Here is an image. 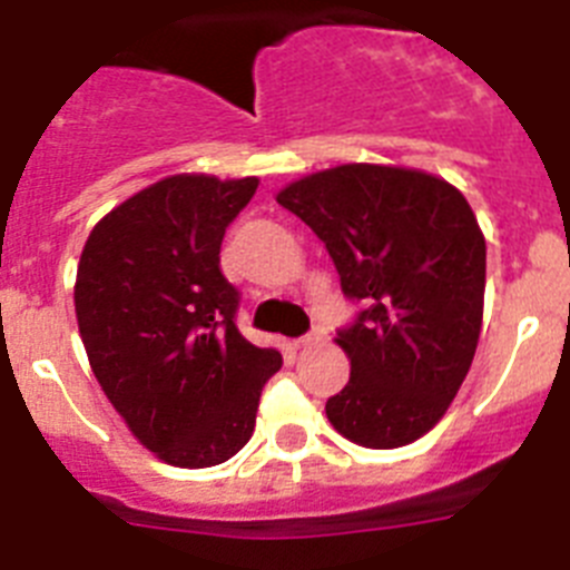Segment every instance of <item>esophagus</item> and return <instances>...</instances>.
<instances>
[{
  "label": "esophagus",
  "mask_w": 570,
  "mask_h": 570,
  "mask_svg": "<svg viewBox=\"0 0 570 570\" xmlns=\"http://www.w3.org/2000/svg\"><path fill=\"white\" fill-rule=\"evenodd\" d=\"M322 342H325V331L314 328L311 334H305L296 340V347H314V345H322Z\"/></svg>",
  "instance_id": "1"
}]
</instances>
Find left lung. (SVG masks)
Returning a JSON list of instances; mask_svg holds the SVG:
<instances>
[{"label":"left lung","instance_id":"left-lung-1","mask_svg":"<svg viewBox=\"0 0 570 570\" xmlns=\"http://www.w3.org/2000/svg\"><path fill=\"white\" fill-rule=\"evenodd\" d=\"M276 203L325 242L367 305L336 345L351 380L325 405L362 448L425 436L465 382L485 308V236L465 196L428 170L351 163L299 176Z\"/></svg>","mask_w":570,"mask_h":570}]
</instances>
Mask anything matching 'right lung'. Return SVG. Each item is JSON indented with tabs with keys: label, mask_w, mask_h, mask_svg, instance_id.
Returning a JSON list of instances; mask_svg holds the SVG:
<instances>
[{
	"label": "right lung",
	"mask_w": 570,
	"mask_h": 570,
	"mask_svg": "<svg viewBox=\"0 0 570 570\" xmlns=\"http://www.w3.org/2000/svg\"><path fill=\"white\" fill-rule=\"evenodd\" d=\"M256 176L174 174L105 214L79 256L73 305L90 371L130 434L176 468L239 454L276 347L236 331L219 245Z\"/></svg>",
	"instance_id": "right-lung-1"
}]
</instances>
